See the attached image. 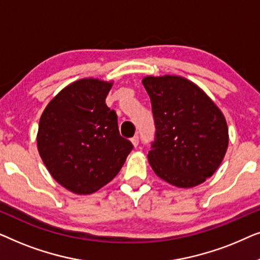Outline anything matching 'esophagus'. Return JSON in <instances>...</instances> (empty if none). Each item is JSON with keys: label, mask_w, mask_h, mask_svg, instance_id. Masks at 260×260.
Returning a JSON list of instances; mask_svg holds the SVG:
<instances>
[{"label": "esophagus", "mask_w": 260, "mask_h": 260, "mask_svg": "<svg viewBox=\"0 0 260 260\" xmlns=\"http://www.w3.org/2000/svg\"><path fill=\"white\" fill-rule=\"evenodd\" d=\"M131 143H133L134 147H137L138 143H140V137L134 136L133 138H131Z\"/></svg>", "instance_id": "esophagus-1"}]
</instances>
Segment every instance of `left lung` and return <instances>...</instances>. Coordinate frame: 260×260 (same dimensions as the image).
<instances>
[{"mask_svg": "<svg viewBox=\"0 0 260 260\" xmlns=\"http://www.w3.org/2000/svg\"><path fill=\"white\" fill-rule=\"evenodd\" d=\"M142 83L150 97L156 126L148 154L152 170L179 188L204 183L221 165L229 147L221 110L183 77L148 76Z\"/></svg>", "mask_w": 260, "mask_h": 260, "instance_id": "obj_1", "label": "left lung"}]
</instances>
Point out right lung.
Returning <instances> with one entry per match:
<instances>
[{
	"label": "right lung",
	"mask_w": 260,
	"mask_h": 260,
	"mask_svg": "<svg viewBox=\"0 0 260 260\" xmlns=\"http://www.w3.org/2000/svg\"><path fill=\"white\" fill-rule=\"evenodd\" d=\"M112 81L84 78L62 88L46 106L38 150L56 182L78 195L109 183L133 144L119 135L117 115L105 104Z\"/></svg>",
	"instance_id": "1"
}]
</instances>
